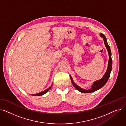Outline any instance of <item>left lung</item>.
<instances>
[{
  "mask_svg": "<svg viewBox=\"0 0 126 126\" xmlns=\"http://www.w3.org/2000/svg\"><path fill=\"white\" fill-rule=\"evenodd\" d=\"M100 37H101L102 38L103 40L104 43H105V45L106 46V47L107 48L108 54H109V61H108V68H107L106 72L105 73V74H104V75L103 76L101 79L95 81L94 82L92 85V87L90 89L85 90L84 89L81 88V87L77 85L74 82L72 76L70 75V78L71 81H72V83L73 85H74V86L76 88V89L80 91V92L84 93H89L93 92H95L96 91H97L98 90H99L100 89L102 88V87L104 85H105L106 84V83H107V82L108 81V80L109 78V77H110L111 72L112 71V57H111L112 53H111L110 47L109 46L108 44L107 43V39H106V36L102 33L100 34Z\"/></svg>",
  "mask_w": 126,
  "mask_h": 126,
  "instance_id": "left-lung-1",
  "label": "left lung"
}]
</instances>
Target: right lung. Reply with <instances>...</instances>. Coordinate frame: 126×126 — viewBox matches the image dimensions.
Returning <instances> with one entry per match:
<instances>
[{"mask_svg":"<svg viewBox=\"0 0 126 126\" xmlns=\"http://www.w3.org/2000/svg\"><path fill=\"white\" fill-rule=\"evenodd\" d=\"M52 86V85H51L49 87V88H48L47 89L45 90V91H43V92H41L39 93L33 94V95H32V96H42V95H44V94H45L46 93H47L49 90L51 89V87Z\"/></svg>","mask_w":126,"mask_h":126,"instance_id":"right-lung-1","label":"right lung"}]
</instances>
